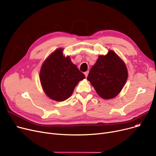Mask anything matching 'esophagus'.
I'll return each instance as SVG.
<instances>
[{"label": "esophagus", "instance_id": "1", "mask_svg": "<svg viewBox=\"0 0 156 156\" xmlns=\"http://www.w3.org/2000/svg\"><path fill=\"white\" fill-rule=\"evenodd\" d=\"M88 73H89V71H87L85 72V75L86 78L87 77V76H88Z\"/></svg>", "mask_w": 156, "mask_h": 156}]
</instances>
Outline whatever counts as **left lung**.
Listing matches in <instances>:
<instances>
[{
    "label": "left lung",
    "instance_id": "1",
    "mask_svg": "<svg viewBox=\"0 0 156 156\" xmlns=\"http://www.w3.org/2000/svg\"><path fill=\"white\" fill-rule=\"evenodd\" d=\"M127 78L125 63L111 50L105 55L99 56L87 76L97 93L104 99H112L118 95Z\"/></svg>",
    "mask_w": 156,
    "mask_h": 156
}]
</instances>
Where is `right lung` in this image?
<instances>
[{
	"instance_id": "add662e5",
	"label": "right lung",
	"mask_w": 156,
	"mask_h": 156,
	"mask_svg": "<svg viewBox=\"0 0 156 156\" xmlns=\"http://www.w3.org/2000/svg\"><path fill=\"white\" fill-rule=\"evenodd\" d=\"M62 48L55 50L43 63L40 80L45 94L55 101H64L72 95L80 81L85 78Z\"/></svg>"
}]
</instances>
